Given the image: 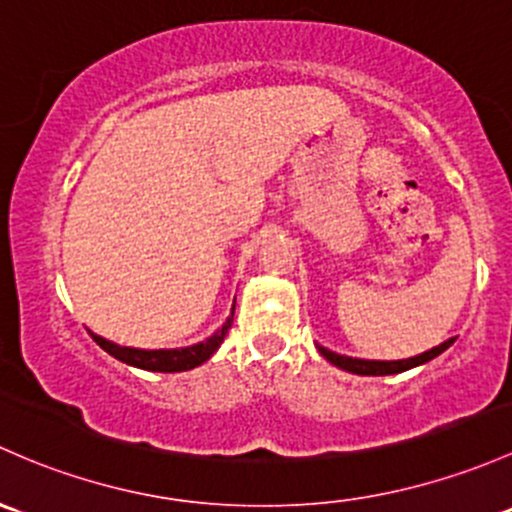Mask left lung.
I'll use <instances>...</instances> for the list:
<instances>
[{
  "mask_svg": "<svg viewBox=\"0 0 512 512\" xmlns=\"http://www.w3.org/2000/svg\"><path fill=\"white\" fill-rule=\"evenodd\" d=\"M454 343V338H446L444 343H439V346L429 348V351L419 353V355H412V358H402V360H365V358H353V355H341L336 351H328V348L319 346L316 343V348H319V353L324 355L331 365H336V368L341 370H348V373H355V375H395V373H405V370L410 368H417V365H424L429 363V360H434L437 355H441L446 351V348Z\"/></svg>",
  "mask_w": 512,
  "mask_h": 512,
  "instance_id": "1",
  "label": "left lung"
}]
</instances>
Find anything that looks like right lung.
I'll list each match as a JSON object with an SVG mask.
<instances>
[{"label": "right lung", "mask_w": 512, "mask_h": 512, "mask_svg": "<svg viewBox=\"0 0 512 512\" xmlns=\"http://www.w3.org/2000/svg\"><path fill=\"white\" fill-rule=\"evenodd\" d=\"M233 314H235V304L233 309H230V316L225 319V324L220 326L213 336H208L206 341H198L193 343V346H184V348H154V351H147V348L117 346V343L107 341V338H102L93 331H90V336L95 338V343H98L102 351H107L112 358L122 360V363L132 365V368L152 370V373H181V370L198 368V365L206 363V360L218 351L225 333H228L230 324H233Z\"/></svg>", "instance_id": "obj_1"}]
</instances>
